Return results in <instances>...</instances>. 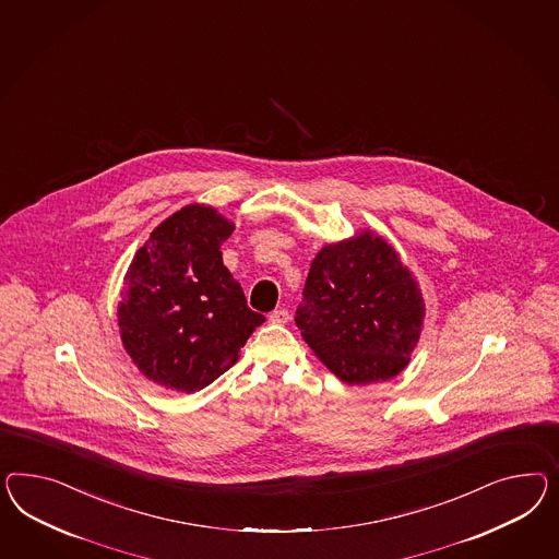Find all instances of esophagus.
Wrapping results in <instances>:
<instances>
[{
  "mask_svg": "<svg viewBox=\"0 0 559 559\" xmlns=\"http://www.w3.org/2000/svg\"><path fill=\"white\" fill-rule=\"evenodd\" d=\"M290 316H288L287 309L285 307H281V309H274L271 316H269V321L271 323H276V325H283V323H287Z\"/></svg>",
  "mask_w": 559,
  "mask_h": 559,
  "instance_id": "1",
  "label": "esophagus"
}]
</instances>
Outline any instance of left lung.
Returning <instances> with one entry per match:
<instances>
[{"instance_id": "obj_1", "label": "left lung", "mask_w": 559, "mask_h": 559, "mask_svg": "<svg viewBox=\"0 0 559 559\" xmlns=\"http://www.w3.org/2000/svg\"><path fill=\"white\" fill-rule=\"evenodd\" d=\"M423 316L421 290L393 246L362 231L319 250L295 323L335 377L370 384L407 366Z\"/></svg>"}]
</instances>
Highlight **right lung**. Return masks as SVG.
<instances>
[{"label": "right lung", "instance_id": "obj_1", "mask_svg": "<svg viewBox=\"0 0 559 559\" xmlns=\"http://www.w3.org/2000/svg\"><path fill=\"white\" fill-rule=\"evenodd\" d=\"M234 224L207 205L166 217L126 272L121 342L152 382L195 393L222 377L264 316L246 305L222 260Z\"/></svg>", "mask_w": 559, "mask_h": 559}]
</instances>
